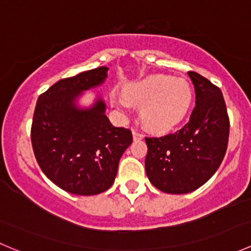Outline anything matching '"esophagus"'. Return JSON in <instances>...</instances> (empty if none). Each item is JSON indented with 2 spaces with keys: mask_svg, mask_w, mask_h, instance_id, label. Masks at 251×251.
<instances>
[{
  "mask_svg": "<svg viewBox=\"0 0 251 251\" xmlns=\"http://www.w3.org/2000/svg\"><path fill=\"white\" fill-rule=\"evenodd\" d=\"M132 135H133V140H142V138H143V135L140 132H137L136 130L132 131Z\"/></svg>",
  "mask_w": 251,
  "mask_h": 251,
  "instance_id": "obj_1",
  "label": "esophagus"
}]
</instances>
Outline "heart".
<instances>
[{"label": "heart", "mask_w": 251, "mask_h": 251, "mask_svg": "<svg viewBox=\"0 0 251 251\" xmlns=\"http://www.w3.org/2000/svg\"><path fill=\"white\" fill-rule=\"evenodd\" d=\"M125 95H113L111 100L121 110L128 111L132 104L141 108L144 126L154 132H168L178 125L188 113L193 91L183 78L169 75H151L128 83Z\"/></svg>", "instance_id": "heart-1"}]
</instances>
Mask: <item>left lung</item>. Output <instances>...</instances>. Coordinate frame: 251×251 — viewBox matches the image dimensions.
I'll return each mask as SVG.
<instances>
[{
  "label": "left lung",
  "instance_id": "left-lung-1",
  "mask_svg": "<svg viewBox=\"0 0 251 251\" xmlns=\"http://www.w3.org/2000/svg\"><path fill=\"white\" fill-rule=\"evenodd\" d=\"M196 90V108L188 123L163 137H146V173L154 187L186 194L216 173L227 151L229 119L221 90L198 73L188 72Z\"/></svg>",
  "mask_w": 251,
  "mask_h": 251
}]
</instances>
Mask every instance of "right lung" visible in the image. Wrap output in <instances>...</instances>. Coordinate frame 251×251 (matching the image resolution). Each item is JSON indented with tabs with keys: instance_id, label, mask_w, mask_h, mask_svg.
<instances>
[{
	"instance_id": "add662e5",
	"label": "right lung",
	"mask_w": 251,
	"mask_h": 251,
	"mask_svg": "<svg viewBox=\"0 0 251 251\" xmlns=\"http://www.w3.org/2000/svg\"><path fill=\"white\" fill-rule=\"evenodd\" d=\"M108 68L100 67L63 78L39 97L31 126L35 158L48 178L77 196L109 189L124 151L132 143L128 128L115 127L98 96L88 108L78 107L85 91L102 85Z\"/></svg>"
}]
</instances>
